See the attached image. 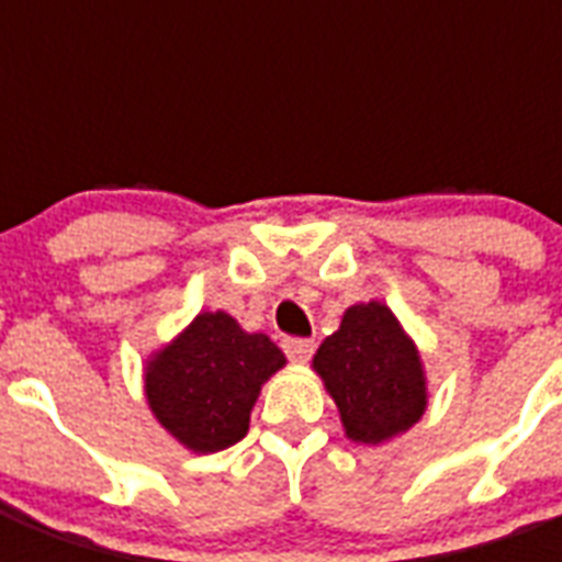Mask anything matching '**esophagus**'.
<instances>
[{"mask_svg": "<svg viewBox=\"0 0 562 562\" xmlns=\"http://www.w3.org/2000/svg\"><path fill=\"white\" fill-rule=\"evenodd\" d=\"M282 350H285V356H289L291 361L303 364V361H308L315 356V341H312V338H285V341H282Z\"/></svg>", "mask_w": 562, "mask_h": 562, "instance_id": "34e87169", "label": "esophagus"}]
</instances>
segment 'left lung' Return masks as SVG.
I'll return each mask as SVG.
<instances>
[{
    "instance_id": "left-lung-1",
    "label": "left lung",
    "mask_w": 562,
    "mask_h": 562,
    "mask_svg": "<svg viewBox=\"0 0 562 562\" xmlns=\"http://www.w3.org/2000/svg\"><path fill=\"white\" fill-rule=\"evenodd\" d=\"M315 370L341 411L347 435L361 443H382L426 411L417 350L382 303L347 308L341 329L321 344Z\"/></svg>"
}]
</instances>
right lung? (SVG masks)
<instances>
[{
  "label": "right lung",
  "mask_w": 562,
  "mask_h": 562,
  "mask_svg": "<svg viewBox=\"0 0 562 562\" xmlns=\"http://www.w3.org/2000/svg\"><path fill=\"white\" fill-rule=\"evenodd\" d=\"M282 364L285 356L268 335H247L224 312H203L148 364L145 391L180 443L221 452L247 435L259 387Z\"/></svg>",
  "instance_id": "add662e5"
}]
</instances>
